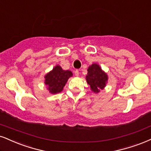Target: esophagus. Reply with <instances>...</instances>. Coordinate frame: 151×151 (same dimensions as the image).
<instances>
[{
  "label": "esophagus",
  "instance_id": "1",
  "mask_svg": "<svg viewBox=\"0 0 151 151\" xmlns=\"http://www.w3.org/2000/svg\"><path fill=\"white\" fill-rule=\"evenodd\" d=\"M75 75H76V76H79V70H75Z\"/></svg>",
  "mask_w": 151,
  "mask_h": 151
}]
</instances>
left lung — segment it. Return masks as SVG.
<instances>
[{
  "instance_id": "1",
  "label": "left lung",
  "mask_w": 151,
  "mask_h": 151,
  "mask_svg": "<svg viewBox=\"0 0 151 151\" xmlns=\"http://www.w3.org/2000/svg\"><path fill=\"white\" fill-rule=\"evenodd\" d=\"M87 71L86 81L87 84L90 86L91 90L95 93L99 92L106 85L107 74L102 70L99 65L96 64H93L89 66Z\"/></svg>"
}]
</instances>
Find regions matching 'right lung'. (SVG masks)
I'll use <instances>...</instances> for the list:
<instances>
[{"label": "right lung", "instance_id": "right-lung-1", "mask_svg": "<svg viewBox=\"0 0 151 151\" xmlns=\"http://www.w3.org/2000/svg\"><path fill=\"white\" fill-rule=\"evenodd\" d=\"M73 76L70 70H64L59 65L45 76V84L51 94H57L63 90L68 78Z\"/></svg>", "mask_w": 151, "mask_h": 151}]
</instances>
